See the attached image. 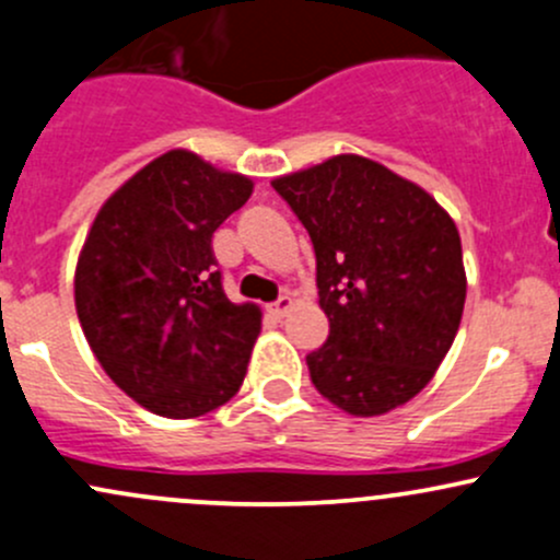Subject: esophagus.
Wrapping results in <instances>:
<instances>
[{
    "label": "esophagus",
    "mask_w": 560,
    "mask_h": 560,
    "mask_svg": "<svg viewBox=\"0 0 560 560\" xmlns=\"http://www.w3.org/2000/svg\"><path fill=\"white\" fill-rule=\"evenodd\" d=\"M290 308H292V298L290 295H281L273 305H270V314H273L276 319H281V316L290 314Z\"/></svg>",
    "instance_id": "1"
}]
</instances>
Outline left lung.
Wrapping results in <instances>:
<instances>
[{
    "label": "left lung",
    "instance_id": "obj_1",
    "mask_svg": "<svg viewBox=\"0 0 560 560\" xmlns=\"http://www.w3.org/2000/svg\"><path fill=\"white\" fill-rule=\"evenodd\" d=\"M311 235L325 346L305 357L322 397L351 416L413 399L448 354L467 276L462 238L413 182L359 155L273 179Z\"/></svg>",
    "mask_w": 560,
    "mask_h": 560
}]
</instances>
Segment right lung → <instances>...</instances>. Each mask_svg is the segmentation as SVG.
Segmentation results:
<instances>
[{"instance_id":"add662e5","label":"right lung","mask_w":560,"mask_h":560,"mask_svg":"<svg viewBox=\"0 0 560 560\" xmlns=\"http://www.w3.org/2000/svg\"><path fill=\"white\" fill-rule=\"evenodd\" d=\"M252 182L172 150L133 174L93 220L74 305L98 364L166 419H196L244 384L260 308L222 290L211 235Z\"/></svg>"}]
</instances>
